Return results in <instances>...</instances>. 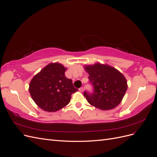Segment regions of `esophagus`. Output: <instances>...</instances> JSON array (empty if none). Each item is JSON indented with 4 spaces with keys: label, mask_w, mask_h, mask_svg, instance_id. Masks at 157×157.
Listing matches in <instances>:
<instances>
[{
    "label": "esophagus",
    "mask_w": 157,
    "mask_h": 157,
    "mask_svg": "<svg viewBox=\"0 0 157 157\" xmlns=\"http://www.w3.org/2000/svg\"><path fill=\"white\" fill-rule=\"evenodd\" d=\"M78 90H79L80 92H83V87L80 88L78 89Z\"/></svg>",
    "instance_id": "1"
}]
</instances>
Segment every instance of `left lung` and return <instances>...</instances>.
Wrapping results in <instances>:
<instances>
[{
  "label": "left lung",
  "instance_id": "obj_1",
  "mask_svg": "<svg viewBox=\"0 0 157 157\" xmlns=\"http://www.w3.org/2000/svg\"><path fill=\"white\" fill-rule=\"evenodd\" d=\"M94 92L84 95L90 105L103 111L111 110L122 101L128 88L127 80L123 74L107 64L96 63L84 67Z\"/></svg>",
  "mask_w": 157,
  "mask_h": 157
}]
</instances>
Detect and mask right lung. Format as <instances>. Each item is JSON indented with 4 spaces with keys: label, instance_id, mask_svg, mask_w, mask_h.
Returning a JSON list of instances; mask_svg holds the SVG:
<instances>
[{
    "label": "right lung",
    "instance_id": "add662e5",
    "mask_svg": "<svg viewBox=\"0 0 157 157\" xmlns=\"http://www.w3.org/2000/svg\"><path fill=\"white\" fill-rule=\"evenodd\" d=\"M66 69L59 63H50L31 79L29 93L33 101L42 110L59 111L68 105L71 95L78 91L71 79L65 77Z\"/></svg>",
    "mask_w": 157,
    "mask_h": 157
}]
</instances>
